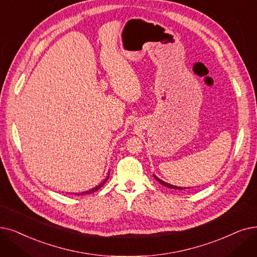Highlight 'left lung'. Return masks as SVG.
<instances>
[{
    "instance_id": "8db88e82",
    "label": "left lung",
    "mask_w": 257,
    "mask_h": 257,
    "mask_svg": "<svg viewBox=\"0 0 257 257\" xmlns=\"http://www.w3.org/2000/svg\"><path fill=\"white\" fill-rule=\"evenodd\" d=\"M153 176H154V178H155L156 181H158L159 183H161L162 185H164V186H165V187H167V188H170V189H175V190H185V189H187V188H183V187H177V186H173V185H170V184H168V183H166V182L162 181L161 178H159L158 176L154 175V174H153Z\"/></svg>"
}]
</instances>
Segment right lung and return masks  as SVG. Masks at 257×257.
<instances>
[{
  "label": "right lung",
  "mask_w": 257,
  "mask_h": 257,
  "mask_svg": "<svg viewBox=\"0 0 257 257\" xmlns=\"http://www.w3.org/2000/svg\"><path fill=\"white\" fill-rule=\"evenodd\" d=\"M108 177H109V174L107 175V177L105 178V180L101 183V184H98L97 186H95L94 188H92V189H90V190H87V191H84V192H80V193H74V195H86V194H90V193H93V192H95V191H97L98 189H101L104 185H105V183L107 182V180H108Z\"/></svg>",
  "instance_id": "add662e5"
}]
</instances>
